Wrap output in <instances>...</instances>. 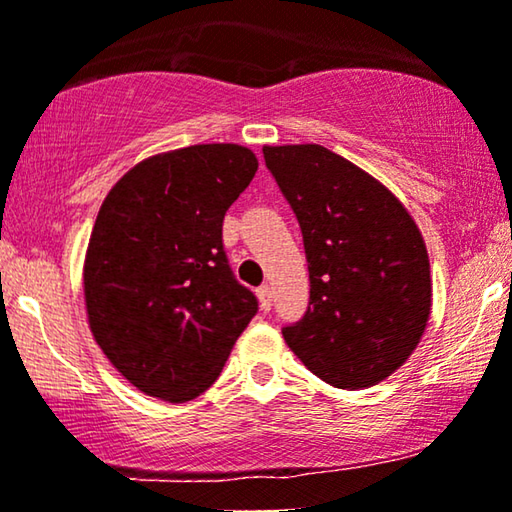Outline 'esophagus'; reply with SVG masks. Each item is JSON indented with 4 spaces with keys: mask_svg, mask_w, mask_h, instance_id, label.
<instances>
[{
    "mask_svg": "<svg viewBox=\"0 0 512 512\" xmlns=\"http://www.w3.org/2000/svg\"><path fill=\"white\" fill-rule=\"evenodd\" d=\"M257 297H260L262 311H271V306H274V290H271V285H262V288H257Z\"/></svg>",
    "mask_w": 512,
    "mask_h": 512,
    "instance_id": "esophagus-1",
    "label": "esophagus"
}]
</instances>
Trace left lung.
Segmentation results:
<instances>
[{
	"label": "left lung",
	"instance_id": "8db88e82",
	"mask_svg": "<svg viewBox=\"0 0 512 512\" xmlns=\"http://www.w3.org/2000/svg\"><path fill=\"white\" fill-rule=\"evenodd\" d=\"M262 152L309 262V309L283 327L285 344L330 386L379 384L412 356L431 316V264L417 222L379 180L330 149Z\"/></svg>",
	"mask_w": 512,
	"mask_h": 512
}]
</instances>
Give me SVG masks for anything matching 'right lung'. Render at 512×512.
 <instances>
[{"label":"right lung","instance_id":"1","mask_svg":"<svg viewBox=\"0 0 512 512\" xmlns=\"http://www.w3.org/2000/svg\"><path fill=\"white\" fill-rule=\"evenodd\" d=\"M257 173L241 145H192L133 166L109 189L84 262L102 353L152 398L187 403L220 377L257 299L231 274L222 222Z\"/></svg>","mask_w":512,"mask_h":512}]
</instances>
